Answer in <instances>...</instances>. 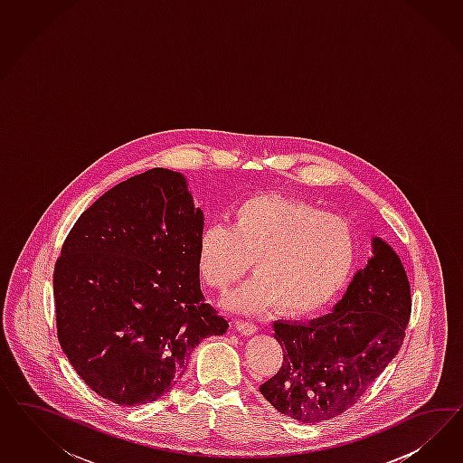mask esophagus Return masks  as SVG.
Wrapping results in <instances>:
<instances>
[{
	"label": "esophagus",
	"mask_w": 463,
	"mask_h": 463,
	"mask_svg": "<svg viewBox=\"0 0 463 463\" xmlns=\"http://www.w3.org/2000/svg\"><path fill=\"white\" fill-rule=\"evenodd\" d=\"M236 329L244 336H251L254 333H258V326L256 324L244 323V321H238L236 323Z\"/></svg>",
	"instance_id": "34e87169"
}]
</instances>
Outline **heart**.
Returning <instances> with one entry per match:
<instances>
[{
    "instance_id": "b5f03b06",
    "label": "heart",
    "mask_w": 463,
    "mask_h": 463,
    "mask_svg": "<svg viewBox=\"0 0 463 463\" xmlns=\"http://www.w3.org/2000/svg\"><path fill=\"white\" fill-rule=\"evenodd\" d=\"M250 280L229 297L241 312L280 302L288 314L326 307L350 281L356 263L351 225L297 198L252 196L238 203L229 227L207 225L196 242V268L212 288L225 290L250 268Z\"/></svg>"
}]
</instances>
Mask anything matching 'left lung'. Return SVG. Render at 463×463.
<instances>
[{"label": "left lung", "mask_w": 463, "mask_h": 463, "mask_svg": "<svg viewBox=\"0 0 463 463\" xmlns=\"http://www.w3.org/2000/svg\"><path fill=\"white\" fill-rule=\"evenodd\" d=\"M372 256L323 317L275 321L283 364L260 392L298 422H321L350 409L401 350L411 287L399 254L372 238Z\"/></svg>", "instance_id": "obj_1"}]
</instances>
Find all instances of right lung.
<instances>
[{
	"label": "right lung",
	"mask_w": 463,
	"mask_h": 463,
	"mask_svg": "<svg viewBox=\"0 0 463 463\" xmlns=\"http://www.w3.org/2000/svg\"><path fill=\"white\" fill-rule=\"evenodd\" d=\"M202 231L184 175L166 168L118 183L71 229L54 269L57 337L103 399L153 402L202 339L227 331L200 288Z\"/></svg>",
	"instance_id": "1"
}]
</instances>
